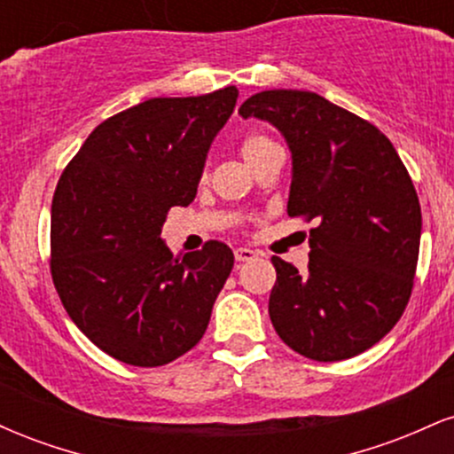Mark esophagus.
<instances>
[{
	"instance_id": "1",
	"label": "esophagus",
	"mask_w": 454,
	"mask_h": 454,
	"mask_svg": "<svg viewBox=\"0 0 454 454\" xmlns=\"http://www.w3.org/2000/svg\"><path fill=\"white\" fill-rule=\"evenodd\" d=\"M256 256H258V254L254 252V249H249V247L234 249V258H237V262H249V260H254Z\"/></svg>"
}]
</instances>
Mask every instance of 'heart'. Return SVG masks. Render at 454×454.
Here are the masks:
<instances>
[{"mask_svg": "<svg viewBox=\"0 0 454 454\" xmlns=\"http://www.w3.org/2000/svg\"><path fill=\"white\" fill-rule=\"evenodd\" d=\"M275 147H278V145H275L273 140L267 137V134L252 132L241 140V155L249 166H254L258 160H262L264 155H267L269 151Z\"/></svg>", "mask_w": 454, "mask_h": 454, "instance_id": "heart-1", "label": "heart"}]
</instances>
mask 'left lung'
Segmentation results:
<instances>
[{
	"instance_id": "8db88e82",
	"label": "left lung",
	"mask_w": 454,
	"mask_h": 454,
	"mask_svg": "<svg viewBox=\"0 0 454 454\" xmlns=\"http://www.w3.org/2000/svg\"><path fill=\"white\" fill-rule=\"evenodd\" d=\"M239 114L284 134L288 215L316 222L307 273L270 258V322L307 358L356 356L397 325L414 286L423 215L408 170L376 126L314 91H260Z\"/></svg>"
}]
</instances>
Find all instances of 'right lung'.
I'll use <instances>...</instances> for the list:
<instances>
[{
    "label": "right lung",
    "instance_id": "obj_1",
    "mask_svg": "<svg viewBox=\"0 0 454 454\" xmlns=\"http://www.w3.org/2000/svg\"><path fill=\"white\" fill-rule=\"evenodd\" d=\"M239 90L151 98L102 121L61 173L51 207V275L72 322L117 361L160 367L205 335L231 275L228 245L173 256L161 226L194 200Z\"/></svg>",
    "mask_w": 454,
    "mask_h": 454
}]
</instances>
